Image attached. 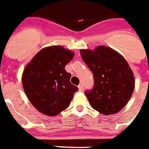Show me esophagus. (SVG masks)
<instances>
[{
    "instance_id": "obj_1",
    "label": "esophagus",
    "mask_w": 149,
    "mask_h": 149,
    "mask_svg": "<svg viewBox=\"0 0 149 149\" xmlns=\"http://www.w3.org/2000/svg\"><path fill=\"white\" fill-rule=\"evenodd\" d=\"M79 91H81V92L83 91L84 87H83V85H82V84H80V85H79Z\"/></svg>"
}]
</instances>
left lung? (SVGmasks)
Instances as JSON below:
<instances>
[{
	"mask_svg": "<svg viewBox=\"0 0 149 149\" xmlns=\"http://www.w3.org/2000/svg\"><path fill=\"white\" fill-rule=\"evenodd\" d=\"M81 59L94 79L93 89L85 94L93 109L112 115L125 107L134 89V74L123 56L112 49L98 46L80 50Z\"/></svg>",
	"mask_w": 149,
	"mask_h": 149,
	"instance_id": "1",
	"label": "left lung"
}]
</instances>
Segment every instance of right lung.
I'll return each instance as SVG.
<instances>
[{"mask_svg":"<svg viewBox=\"0 0 149 149\" xmlns=\"http://www.w3.org/2000/svg\"><path fill=\"white\" fill-rule=\"evenodd\" d=\"M74 52L61 46H50L37 53L23 70L22 81L26 97L34 108L49 116L65 110L79 88L70 83L65 66Z\"/></svg>","mask_w":149,"mask_h":149,"instance_id":"obj_1","label":"right lung"}]
</instances>
